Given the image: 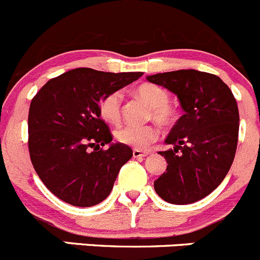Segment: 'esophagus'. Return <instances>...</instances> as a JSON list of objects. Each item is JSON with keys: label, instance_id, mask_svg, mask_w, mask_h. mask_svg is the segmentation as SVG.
Instances as JSON below:
<instances>
[{"label": "esophagus", "instance_id": "1", "mask_svg": "<svg viewBox=\"0 0 260 260\" xmlns=\"http://www.w3.org/2000/svg\"><path fill=\"white\" fill-rule=\"evenodd\" d=\"M149 154V151H143V150H139V149H134L133 150V156L134 158H144Z\"/></svg>", "mask_w": 260, "mask_h": 260}]
</instances>
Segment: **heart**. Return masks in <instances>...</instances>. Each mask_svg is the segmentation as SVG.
<instances>
[{
	"mask_svg": "<svg viewBox=\"0 0 260 260\" xmlns=\"http://www.w3.org/2000/svg\"><path fill=\"white\" fill-rule=\"evenodd\" d=\"M136 96L150 106L148 117L163 126H169L176 120V110L169 104V92L155 83H141L135 88ZM99 114L102 120L111 125L120 124L122 117V93L119 91L110 92L100 102ZM115 138L119 143L135 149H144L158 138V130L153 125L145 126L119 127L115 131Z\"/></svg>",
	"mask_w": 260,
	"mask_h": 260,
	"instance_id": "b5f03b06",
	"label": "heart"
}]
</instances>
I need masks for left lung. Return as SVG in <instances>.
I'll list each match as a JSON object with an SVG mask.
<instances>
[{
	"label": "left lung",
	"instance_id": "1",
	"mask_svg": "<svg viewBox=\"0 0 260 260\" xmlns=\"http://www.w3.org/2000/svg\"><path fill=\"white\" fill-rule=\"evenodd\" d=\"M177 94L184 115L172 127L164 155L167 172L154 189L169 204H193L211 193L228 174L239 135V110L233 92L217 76L194 69L146 77Z\"/></svg>",
	"mask_w": 260,
	"mask_h": 260
}]
</instances>
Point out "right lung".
<instances>
[{"label": "right lung", "instance_id": "obj_1", "mask_svg": "<svg viewBox=\"0 0 260 260\" xmlns=\"http://www.w3.org/2000/svg\"><path fill=\"white\" fill-rule=\"evenodd\" d=\"M143 76L76 68L46 82L29 110V153L46 188L61 201L89 207L111 192L133 150L112 141L99 114L101 100Z\"/></svg>", "mask_w": 260, "mask_h": 260}]
</instances>
